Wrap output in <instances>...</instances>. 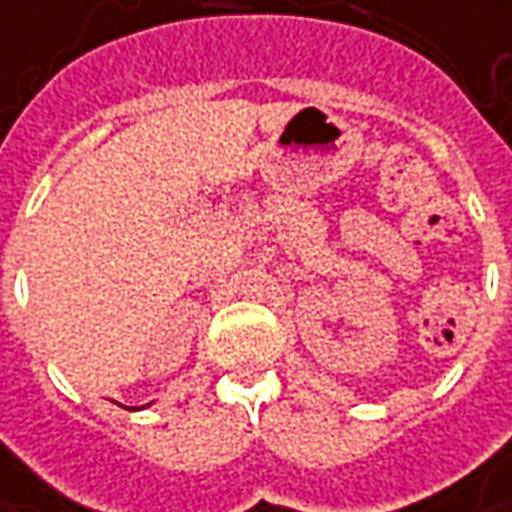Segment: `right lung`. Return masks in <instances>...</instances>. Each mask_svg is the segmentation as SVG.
<instances>
[{"instance_id": "1", "label": "right lung", "mask_w": 512, "mask_h": 512, "mask_svg": "<svg viewBox=\"0 0 512 512\" xmlns=\"http://www.w3.org/2000/svg\"><path fill=\"white\" fill-rule=\"evenodd\" d=\"M130 411H135V408H130Z\"/></svg>"}]
</instances>
